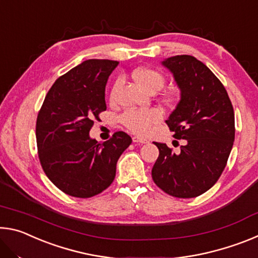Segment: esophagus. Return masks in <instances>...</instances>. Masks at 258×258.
Listing matches in <instances>:
<instances>
[{
  "mask_svg": "<svg viewBox=\"0 0 258 258\" xmlns=\"http://www.w3.org/2000/svg\"><path fill=\"white\" fill-rule=\"evenodd\" d=\"M132 140L134 143H141V145H146V143H148V140L141 137H133Z\"/></svg>",
  "mask_w": 258,
  "mask_h": 258,
  "instance_id": "1",
  "label": "esophagus"
}]
</instances>
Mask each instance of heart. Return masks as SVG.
<instances>
[{"label": "heart", "instance_id": "obj_1", "mask_svg": "<svg viewBox=\"0 0 258 258\" xmlns=\"http://www.w3.org/2000/svg\"><path fill=\"white\" fill-rule=\"evenodd\" d=\"M134 81L147 92L155 93L161 90L165 84L163 73L152 68H139L132 73ZM123 80L118 78L113 84L110 92V101L113 102L117 98L119 87ZM163 118V113L159 109H142V110H126L120 117V121L126 128L135 134H146L149 132L152 125L158 123Z\"/></svg>", "mask_w": 258, "mask_h": 258}]
</instances>
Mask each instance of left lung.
Returning <instances> with one entry per match:
<instances>
[{"label": "left lung", "instance_id": "1", "mask_svg": "<svg viewBox=\"0 0 258 258\" xmlns=\"http://www.w3.org/2000/svg\"><path fill=\"white\" fill-rule=\"evenodd\" d=\"M181 99L166 124L174 138L185 140L173 152L155 142L159 156L152 167V180L176 198H195L211 189L224 171L234 141V111L221 81L192 55L165 59Z\"/></svg>", "mask_w": 258, "mask_h": 258}]
</instances>
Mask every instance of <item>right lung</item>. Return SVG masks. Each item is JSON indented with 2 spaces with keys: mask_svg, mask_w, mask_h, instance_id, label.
I'll return each instance as SVG.
<instances>
[{
  "mask_svg": "<svg viewBox=\"0 0 258 258\" xmlns=\"http://www.w3.org/2000/svg\"><path fill=\"white\" fill-rule=\"evenodd\" d=\"M118 61H83L51 86L38 112L36 142L42 168L64 194L90 198L101 194L116 175L120 155L132 143L125 132L103 143L90 138L99 113L107 109L104 90Z\"/></svg>",
  "mask_w": 258,
  "mask_h": 258,
  "instance_id": "1",
  "label": "right lung"
}]
</instances>
